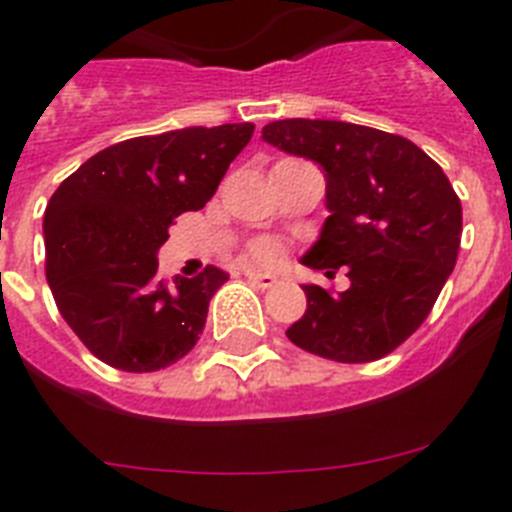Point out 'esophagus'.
<instances>
[{
  "label": "esophagus",
  "mask_w": 512,
  "mask_h": 512,
  "mask_svg": "<svg viewBox=\"0 0 512 512\" xmlns=\"http://www.w3.org/2000/svg\"><path fill=\"white\" fill-rule=\"evenodd\" d=\"M246 277H248V282L256 284V287H261V289H271V287H274V284L279 282V279L274 277V274H264V271H256V269H248Z\"/></svg>",
  "instance_id": "1"
}]
</instances>
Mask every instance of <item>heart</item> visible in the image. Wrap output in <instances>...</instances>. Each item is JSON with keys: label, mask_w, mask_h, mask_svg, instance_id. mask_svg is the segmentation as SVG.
<instances>
[{"label": "heart", "mask_w": 512, "mask_h": 512, "mask_svg": "<svg viewBox=\"0 0 512 512\" xmlns=\"http://www.w3.org/2000/svg\"><path fill=\"white\" fill-rule=\"evenodd\" d=\"M251 256H253V259H259V261H274V259H277V248L271 246V243H266V241H259L256 246L251 248Z\"/></svg>", "instance_id": "1"}]
</instances>
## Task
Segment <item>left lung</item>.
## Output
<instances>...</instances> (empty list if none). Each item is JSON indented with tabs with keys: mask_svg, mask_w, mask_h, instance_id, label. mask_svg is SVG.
<instances>
[{
	"mask_svg": "<svg viewBox=\"0 0 512 512\" xmlns=\"http://www.w3.org/2000/svg\"><path fill=\"white\" fill-rule=\"evenodd\" d=\"M261 138L325 171V217L302 264L351 287L305 284L307 310L287 338L310 354L366 364L423 325L456 266L461 202L449 176L413 140L341 120L269 122Z\"/></svg>",
	"mask_w": 512,
	"mask_h": 512,
	"instance_id": "left-lung-1",
	"label": "left lung"
}]
</instances>
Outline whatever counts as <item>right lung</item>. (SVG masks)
I'll use <instances>...</instances> for the list:
<instances>
[{
  "instance_id": "1",
  "label": "right lung",
  "mask_w": 512,
  "mask_h": 512,
  "mask_svg": "<svg viewBox=\"0 0 512 512\" xmlns=\"http://www.w3.org/2000/svg\"><path fill=\"white\" fill-rule=\"evenodd\" d=\"M253 135V122L140 135L81 164L45 207V277L79 341L120 372H158L192 351L217 266L166 282L158 248L182 212L210 202Z\"/></svg>"
}]
</instances>
